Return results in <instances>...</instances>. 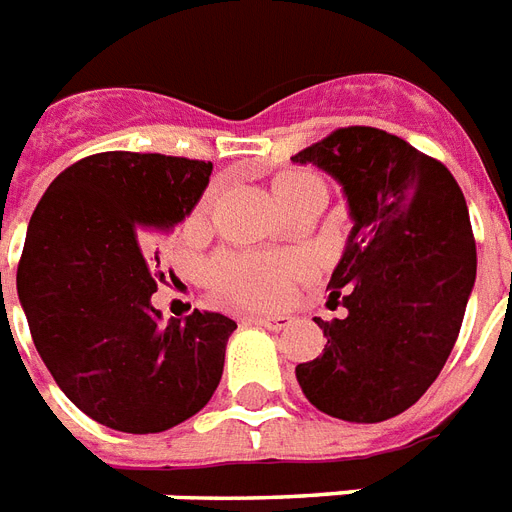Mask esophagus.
I'll list each match as a JSON object with an SVG mask.
<instances>
[{
  "label": "esophagus",
  "instance_id": "34e87169",
  "mask_svg": "<svg viewBox=\"0 0 512 512\" xmlns=\"http://www.w3.org/2000/svg\"><path fill=\"white\" fill-rule=\"evenodd\" d=\"M252 324L257 327H265V329H273V332H281V329H287L292 324L289 316H281V313H273V316H249Z\"/></svg>",
  "mask_w": 512,
  "mask_h": 512
}]
</instances>
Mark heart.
I'll return each mask as SVG.
<instances>
[{"label":"heart","mask_w":512,"mask_h":512,"mask_svg":"<svg viewBox=\"0 0 512 512\" xmlns=\"http://www.w3.org/2000/svg\"><path fill=\"white\" fill-rule=\"evenodd\" d=\"M319 177L305 175V172H284L276 177L273 193L281 201V207L292 196L303 191L305 185L316 183ZM209 207V199H204L201 209ZM297 263L289 257H228L217 260L209 268V284L223 297L239 300L249 305H273L289 292V284L295 279Z\"/></svg>","instance_id":"obj_1"}]
</instances>
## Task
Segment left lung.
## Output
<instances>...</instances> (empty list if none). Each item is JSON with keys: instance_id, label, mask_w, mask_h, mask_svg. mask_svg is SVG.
I'll return each instance as SVG.
<instances>
[{"instance_id": "1", "label": "left lung", "mask_w": 512, "mask_h": 512, "mask_svg": "<svg viewBox=\"0 0 512 512\" xmlns=\"http://www.w3.org/2000/svg\"><path fill=\"white\" fill-rule=\"evenodd\" d=\"M295 164L335 177L353 228L329 279L345 319H316L327 345L297 364L305 398L345 422L406 412L433 385L476 284L468 204L444 164L374 127H345Z\"/></svg>"}]
</instances>
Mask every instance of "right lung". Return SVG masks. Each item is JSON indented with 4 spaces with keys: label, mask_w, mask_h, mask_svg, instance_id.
I'll use <instances>...</instances> for the list:
<instances>
[{
    "label": "right lung",
    "mask_w": 512,
    "mask_h": 512,
    "mask_svg": "<svg viewBox=\"0 0 512 512\" xmlns=\"http://www.w3.org/2000/svg\"><path fill=\"white\" fill-rule=\"evenodd\" d=\"M209 175V162L108 151L60 172L31 215L18 265L28 329L68 401L106 428H175L223 377L236 321L193 311L162 324L151 303L164 273L148 236L183 223Z\"/></svg>",
    "instance_id": "1"
}]
</instances>
